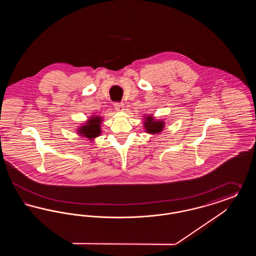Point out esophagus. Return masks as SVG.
<instances>
[{
    "label": "esophagus",
    "instance_id": "1",
    "mask_svg": "<svg viewBox=\"0 0 256 256\" xmlns=\"http://www.w3.org/2000/svg\"><path fill=\"white\" fill-rule=\"evenodd\" d=\"M114 108L116 111H122L124 110V104L122 102H115L114 104Z\"/></svg>",
    "mask_w": 256,
    "mask_h": 256
}]
</instances>
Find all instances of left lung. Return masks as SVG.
I'll return each instance as SVG.
<instances>
[{
  "instance_id": "1",
  "label": "left lung",
  "mask_w": 256,
  "mask_h": 256,
  "mask_svg": "<svg viewBox=\"0 0 256 256\" xmlns=\"http://www.w3.org/2000/svg\"><path fill=\"white\" fill-rule=\"evenodd\" d=\"M144 126L148 134H156L161 132L164 128V121L154 120V117L148 116L144 122Z\"/></svg>"
}]
</instances>
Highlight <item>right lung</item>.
Listing matches in <instances>:
<instances>
[{
  "instance_id": "obj_1",
  "label": "right lung",
  "mask_w": 256,
  "mask_h": 256,
  "mask_svg": "<svg viewBox=\"0 0 256 256\" xmlns=\"http://www.w3.org/2000/svg\"><path fill=\"white\" fill-rule=\"evenodd\" d=\"M102 118L98 116H92L91 119H89L86 124L80 126L78 130V134L82 136H84L86 138L93 139L100 134V122Z\"/></svg>"
}]
</instances>
